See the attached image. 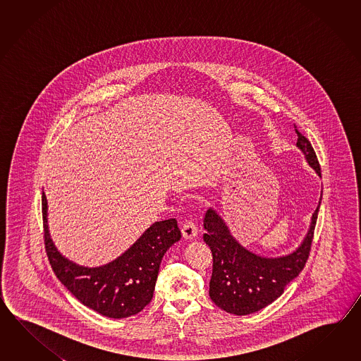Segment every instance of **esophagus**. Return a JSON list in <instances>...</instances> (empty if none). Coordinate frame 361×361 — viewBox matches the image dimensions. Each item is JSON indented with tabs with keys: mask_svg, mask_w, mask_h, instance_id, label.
Returning <instances> with one entry per match:
<instances>
[{
	"mask_svg": "<svg viewBox=\"0 0 361 361\" xmlns=\"http://www.w3.org/2000/svg\"><path fill=\"white\" fill-rule=\"evenodd\" d=\"M197 232H199V230H197V227H196L193 221H185L183 227H182V233H183L184 238L192 240V238H196Z\"/></svg>",
	"mask_w": 361,
	"mask_h": 361,
	"instance_id": "34e87169",
	"label": "esophagus"
}]
</instances>
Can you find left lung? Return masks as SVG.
Here are the masks:
<instances>
[{
  "label": "left lung",
  "instance_id": "1",
  "mask_svg": "<svg viewBox=\"0 0 361 361\" xmlns=\"http://www.w3.org/2000/svg\"><path fill=\"white\" fill-rule=\"evenodd\" d=\"M297 135V148L308 166L322 178L311 143L298 131ZM320 204L322 196L300 245L290 253L277 257L254 253L241 245L221 214L214 207H209L204 219V241L213 254L209 295L215 305L226 312L243 316L257 312L276 300L306 264Z\"/></svg>",
  "mask_w": 361,
  "mask_h": 361
}]
</instances>
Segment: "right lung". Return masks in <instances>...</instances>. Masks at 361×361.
<instances>
[{"label":"right lung","mask_w":361,"mask_h":361,"mask_svg":"<svg viewBox=\"0 0 361 361\" xmlns=\"http://www.w3.org/2000/svg\"><path fill=\"white\" fill-rule=\"evenodd\" d=\"M47 200L42 192L45 247L55 275L84 306L98 314L125 319L138 314L154 297L162 257L180 240L177 219L154 222L114 261L85 267L58 250L49 230Z\"/></svg>","instance_id":"obj_1"}]
</instances>
